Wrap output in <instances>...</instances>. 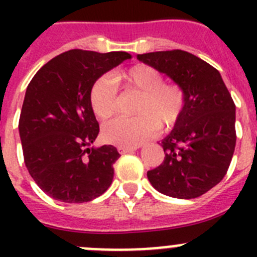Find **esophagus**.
<instances>
[{
    "label": "esophagus",
    "instance_id": "34e87169",
    "mask_svg": "<svg viewBox=\"0 0 257 257\" xmlns=\"http://www.w3.org/2000/svg\"><path fill=\"white\" fill-rule=\"evenodd\" d=\"M139 148V145L138 147H133V148H127V147H118V152L121 154H126V153H131V152L136 151V149Z\"/></svg>",
    "mask_w": 257,
    "mask_h": 257
}]
</instances>
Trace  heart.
<instances>
[{"label":"heart","instance_id":"1","mask_svg":"<svg viewBox=\"0 0 257 257\" xmlns=\"http://www.w3.org/2000/svg\"><path fill=\"white\" fill-rule=\"evenodd\" d=\"M118 82L126 91L140 94L133 118H117L104 126L105 142L117 147L133 148L143 144L158 133L170 130L180 121L187 94L179 83H166L163 74L156 68L138 64L117 74ZM90 105L100 121H106L117 113L118 92L109 77H100L90 90Z\"/></svg>","mask_w":257,"mask_h":257}]
</instances>
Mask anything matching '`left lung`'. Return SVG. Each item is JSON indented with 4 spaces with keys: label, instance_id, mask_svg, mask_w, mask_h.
Listing matches in <instances>:
<instances>
[{
    "label": "left lung",
    "instance_id": "1",
    "mask_svg": "<svg viewBox=\"0 0 257 257\" xmlns=\"http://www.w3.org/2000/svg\"><path fill=\"white\" fill-rule=\"evenodd\" d=\"M183 86L187 104L180 121L162 140L165 161L149 181L169 197L205 194L225 176L235 148V105L219 70L183 50L136 56Z\"/></svg>",
    "mask_w": 257,
    "mask_h": 257
}]
</instances>
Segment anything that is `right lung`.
<instances>
[{
    "instance_id": "obj_1",
    "label": "right lung",
    "mask_w": 257,
    "mask_h": 257,
    "mask_svg": "<svg viewBox=\"0 0 257 257\" xmlns=\"http://www.w3.org/2000/svg\"><path fill=\"white\" fill-rule=\"evenodd\" d=\"M130 54L69 50L46 63L29 82L19 134L29 174L51 198L83 203L112 184L119 153L113 145L94 148L99 123L90 105L97 78Z\"/></svg>"
}]
</instances>
